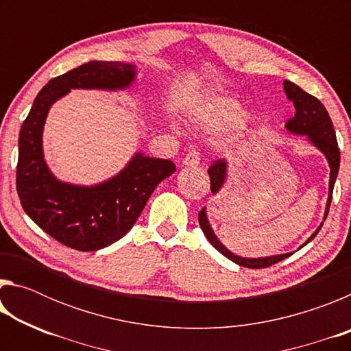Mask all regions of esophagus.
Wrapping results in <instances>:
<instances>
[{
	"instance_id": "esophagus-1",
	"label": "esophagus",
	"mask_w": 351,
	"mask_h": 351,
	"mask_svg": "<svg viewBox=\"0 0 351 351\" xmlns=\"http://www.w3.org/2000/svg\"><path fill=\"white\" fill-rule=\"evenodd\" d=\"M182 164L187 165V167H197V165H199V153H198V150H195V148H193V150H190L186 154V158H184Z\"/></svg>"
}]
</instances>
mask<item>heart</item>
<instances>
[{
	"mask_svg": "<svg viewBox=\"0 0 351 351\" xmlns=\"http://www.w3.org/2000/svg\"><path fill=\"white\" fill-rule=\"evenodd\" d=\"M247 112L241 104L229 97H217L198 111V121L213 132H234L246 122Z\"/></svg>",
	"mask_w": 351,
	"mask_h": 351,
	"instance_id": "obj_1",
	"label": "heart"
}]
</instances>
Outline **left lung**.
Returning <instances> with one entry per match:
<instances>
[{
  "label": "left lung",
  "instance_id": "1",
  "mask_svg": "<svg viewBox=\"0 0 351 351\" xmlns=\"http://www.w3.org/2000/svg\"><path fill=\"white\" fill-rule=\"evenodd\" d=\"M283 90L287 93V97L294 104V108H295L294 116L289 119L285 127H287L289 133L306 136L308 141L325 154L326 161H328V165H330V189H328V199H326V207H325V215H324V221H325L326 215H328V209L332 198V187H335L337 173H339V164H341V153H339V147H337L335 128H332V122L328 116V111L325 110V106L319 99L305 93L300 86H297L295 83L289 80L283 82ZM207 171H209V176H210V190L212 193L215 195L221 190V187L226 182V176H228V162H226V159H218V161L212 162V165ZM198 221L206 235V239L210 241V245L215 247L218 252H221L226 258L232 260L234 263L245 266V268H252V269L268 268V266L276 265L278 261L285 260L293 254V252L280 254V255H272V257H261V258L240 257V255L232 254L228 247L223 246L221 241H219L217 239V235L213 234L209 219H207V215H206V207L198 213ZM322 224H320L316 229V232H314L310 239L305 241V245H308V243L317 235L320 228H322Z\"/></svg>",
  "mask_w": 351,
  "mask_h": 351
}]
</instances>
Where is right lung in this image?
Instances as JSON below:
<instances>
[{
  "instance_id": "right-lung-1",
  "label": "right lung",
  "mask_w": 351,
  "mask_h": 351,
  "mask_svg": "<svg viewBox=\"0 0 351 351\" xmlns=\"http://www.w3.org/2000/svg\"><path fill=\"white\" fill-rule=\"evenodd\" d=\"M136 66L88 62L49 80L35 97L19 138L16 192L25 212L46 234L77 251H97L133 228L153 190L176 170L169 159L136 153L125 169L96 186L58 181L43 156V127L52 104L71 90H125Z\"/></svg>"
}]
</instances>
